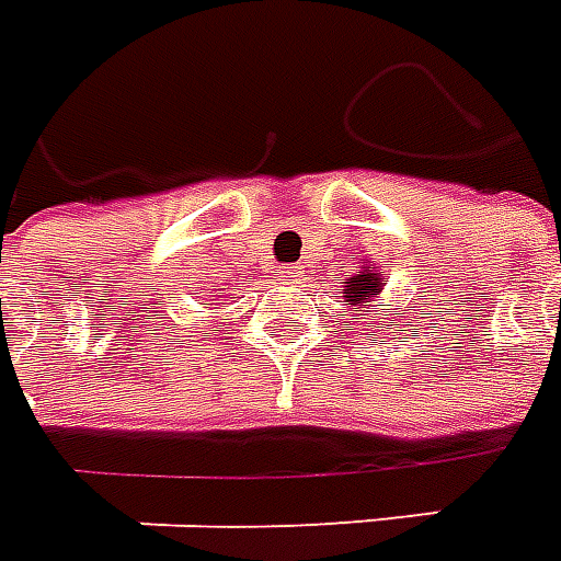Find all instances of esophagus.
Returning <instances> with one entry per match:
<instances>
[{
  "label": "esophagus",
  "mask_w": 561,
  "mask_h": 561,
  "mask_svg": "<svg viewBox=\"0 0 561 561\" xmlns=\"http://www.w3.org/2000/svg\"><path fill=\"white\" fill-rule=\"evenodd\" d=\"M285 282H297L300 279V270H285V276H282Z\"/></svg>",
  "instance_id": "34e87169"
}]
</instances>
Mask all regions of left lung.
I'll use <instances>...</instances> for the list:
<instances>
[{
	"label": "left lung",
	"mask_w": 561,
	"mask_h": 561,
	"mask_svg": "<svg viewBox=\"0 0 561 561\" xmlns=\"http://www.w3.org/2000/svg\"><path fill=\"white\" fill-rule=\"evenodd\" d=\"M383 276L375 273V270H359L356 276L344 282V306H351V309H359L363 312L368 302L375 300L377 294L383 291ZM392 327V323H389Z\"/></svg>",
	"instance_id": "1"
}]
</instances>
